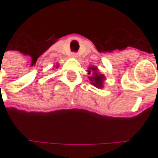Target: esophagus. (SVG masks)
I'll use <instances>...</instances> for the list:
<instances>
[{
  "mask_svg": "<svg viewBox=\"0 0 158 158\" xmlns=\"http://www.w3.org/2000/svg\"><path fill=\"white\" fill-rule=\"evenodd\" d=\"M71 57H73V58H77V53H71Z\"/></svg>",
  "mask_w": 158,
  "mask_h": 158,
  "instance_id": "1",
  "label": "esophagus"
}]
</instances>
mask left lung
I'll return each mask as SVG.
<instances>
[{"instance_id":"1","label":"left lung","mask_w":158,"mask_h":158,"mask_svg":"<svg viewBox=\"0 0 158 158\" xmlns=\"http://www.w3.org/2000/svg\"><path fill=\"white\" fill-rule=\"evenodd\" d=\"M88 74L89 75V79L91 84L96 87L97 89H102L103 88V83L105 81V76L100 74L98 72V69L96 67H89L88 70Z\"/></svg>"}]
</instances>
